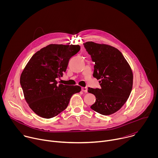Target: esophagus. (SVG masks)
Masks as SVG:
<instances>
[{
  "label": "esophagus",
  "mask_w": 158,
  "mask_h": 158,
  "mask_svg": "<svg viewBox=\"0 0 158 158\" xmlns=\"http://www.w3.org/2000/svg\"><path fill=\"white\" fill-rule=\"evenodd\" d=\"M81 90H82V91H83L84 93H87V88L86 87H81Z\"/></svg>",
  "instance_id": "1"
}]
</instances>
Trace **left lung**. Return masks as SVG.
Returning <instances> with one entry per match:
<instances>
[{"label": "left lung", "instance_id": "8db88e82", "mask_svg": "<svg viewBox=\"0 0 158 158\" xmlns=\"http://www.w3.org/2000/svg\"><path fill=\"white\" fill-rule=\"evenodd\" d=\"M83 44L95 63L93 76L100 80V89L88 88V93L96 96L91 108L102 115L114 114L125 104L132 91L131 67L123 54L114 47L93 42Z\"/></svg>", "mask_w": 158, "mask_h": 158}]
</instances>
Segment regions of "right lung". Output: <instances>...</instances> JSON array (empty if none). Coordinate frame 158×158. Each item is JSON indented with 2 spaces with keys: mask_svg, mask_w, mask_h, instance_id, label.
<instances>
[{
  "mask_svg": "<svg viewBox=\"0 0 158 158\" xmlns=\"http://www.w3.org/2000/svg\"><path fill=\"white\" fill-rule=\"evenodd\" d=\"M79 45L50 44L35 53L22 71L20 83L30 108L40 117L49 119L66 109L79 85L57 84L69 60L80 50Z\"/></svg>",
  "mask_w": 158,
  "mask_h": 158,
  "instance_id": "1",
  "label": "right lung"
}]
</instances>
